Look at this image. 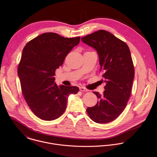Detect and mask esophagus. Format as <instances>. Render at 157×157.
<instances>
[{"label":"esophagus","instance_id":"obj_1","mask_svg":"<svg viewBox=\"0 0 157 157\" xmlns=\"http://www.w3.org/2000/svg\"><path fill=\"white\" fill-rule=\"evenodd\" d=\"M80 90L81 91H84V92H86V91H88V90H87L86 88H85V87H83V86H81L80 87Z\"/></svg>","mask_w":157,"mask_h":157}]
</instances>
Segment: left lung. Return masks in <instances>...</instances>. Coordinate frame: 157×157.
I'll list each match as a JSON object with an SVG mask.
<instances>
[{"mask_svg": "<svg viewBox=\"0 0 157 157\" xmlns=\"http://www.w3.org/2000/svg\"><path fill=\"white\" fill-rule=\"evenodd\" d=\"M81 39L97 51L100 71L106 83L103 94L93 92L98 101L86 111L94 122H111L124 111L131 95L135 71L130 49L125 42L105 30L97 31Z\"/></svg>", "mask_w": 157, "mask_h": 157, "instance_id": "obj_1", "label": "left lung"}]
</instances>
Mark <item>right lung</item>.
<instances>
[{"mask_svg":"<svg viewBox=\"0 0 157 157\" xmlns=\"http://www.w3.org/2000/svg\"><path fill=\"white\" fill-rule=\"evenodd\" d=\"M80 40V37L67 38L46 33L28 42L23 49L17 69L22 92L31 110L40 119L59 118L67 108L68 96L79 90L77 86H58L54 76Z\"/></svg>","mask_w":157,"mask_h":157,"instance_id":"1","label":"right lung"}]
</instances>
